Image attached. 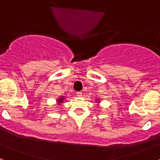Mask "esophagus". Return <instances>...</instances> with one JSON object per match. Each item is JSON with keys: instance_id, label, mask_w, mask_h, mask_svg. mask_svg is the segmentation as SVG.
I'll use <instances>...</instances> for the list:
<instances>
[{"instance_id": "obj_1", "label": "esophagus", "mask_w": 160, "mask_h": 160, "mask_svg": "<svg viewBox=\"0 0 160 160\" xmlns=\"http://www.w3.org/2000/svg\"><path fill=\"white\" fill-rule=\"evenodd\" d=\"M77 96L78 97H82V93L78 91V92H77Z\"/></svg>"}]
</instances>
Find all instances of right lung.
Segmentation results:
<instances>
[{"mask_svg":"<svg viewBox=\"0 0 160 160\" xmlns=\"http://www.w3.org/2000/svg\"><path fill=\"white\" fill-rule=\"evenodd\" d=\"M63 100H64V98L61 97L60 98H59V99H58V103H62V102Z\"/></svg>","mask_w":160,"mask_h":160,"instance_id":"obj_1","label":"right lung"}]
</instances>
